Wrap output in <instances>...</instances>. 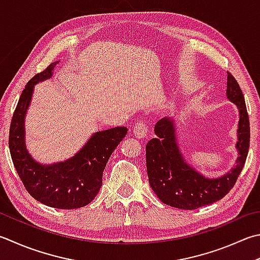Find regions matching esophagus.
<instances>
[{
  "instance_id": "34e87169",
  "label": "esophagus",
  "mask_w": 260,
  "mask_h": 260,
  "mask_svg": "<svg viewBox=\"0 0 260 260\" xmlns=\"http://www.w3.org/2000/svg\"><path fill=\"white\" fill-rule=\"evenodd\" d=\"M132 132H134V136L138 139H143L144 137L147 136V126L145 124L144 121H138L135 124L134 129H132Z\"/></svg>"
}]
</instances>
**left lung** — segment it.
I'll list each match as a JSON object with an SVG mask.
<instances>
[{"label":"left lung","instance_id":"8db88e82","mask_svg":"<svg viewBox=\"0 0 260 260\" xmlns=\"http://www.w3.org/2000/svg\"><path fill=\"white\" fill-rule=\"evenodd\" d=\"M228 99L239 109V156L231 171L216 179H207L185 161L176 141L175 123L163 117L155 124L156 138L146 146L147 173L151 189L160 202L180 209H197L222 199L234 187L247 159L250 123L246 102L238 81L228 72Z\"/></svg>","mask_w":260,"mask_h":260}]
</instances>
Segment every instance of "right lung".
Returning a JSON list of instances; mask_svg holds the SVG:
<instances>
[{
    "label": "right lung",
    "mask_w": 260,
    "mask_h": 260,
    "mask_svg": "<svg viewBox=\"0 0 260 260\" xmlns=\"http://www.w3.org/2000/svg\"><path fill=\"white\" fill-rule=\"evenodd\" d=\"M57 63H51L24 87L10 125L9 148L19 178L31 197L53 208L76 209L91 203L99 193L106 163L128 129L116 126L95 132L75 156L60 163L44 165L34 159L24 144V116L34 86L50 79Z\"/></svg>",
    "instance_id": "right-lung-1"
}]
</instances>
